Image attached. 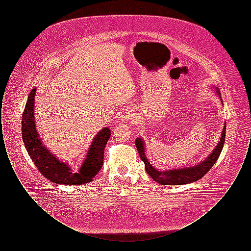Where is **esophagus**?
<instances>
[{
    "label": "esophagus",
    "mask_w": 251,
    "mask_h": 251,
    "mask_svg": "<svg viewBox=\"0 0 251 251\" xmlns=\"http://www.w3.org/2000/svg\"><path fill=\"white\" fill-rule=\"evenodd\" d=\"M123 118L125 119V120H134V117H133V115L131 114V112H127V113L123 116Z\"/></svg>",
    "instance_id": "34e87169"
}]
</instances>
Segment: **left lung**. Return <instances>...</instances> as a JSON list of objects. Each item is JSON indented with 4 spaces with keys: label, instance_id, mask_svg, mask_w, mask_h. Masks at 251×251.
Returning <instances> with one entry per match:
<instances>
[{
    "label": "left lung",
    "instance_id": "obj_1",
    "mask_svg": "<svg viewBox=\"0 0 251 251\" xmlns=\"http://www.w3.org/2000/svg\"><path fill=\"white\" fill-rule=\"evenodd\" d=\"M215 89L219 96V98L221 99L219 90L217 88H215ZM221 101H222V100H221ZM225 137H226V123H225V126L222 131L220 141L215 147V150L211 152V154L208 156L204 161L198 164L197 166L184 167V168H179V169H171V170H167V171H161L159 169H156L155 167L151 165V163L149 162V160L147 159L146 154H145L144 140H142L141 138H136L135 146L139 152L141 160L145 164V168H146L147 173L152 179L162 185H181V184L190 183V182H194L196 180L201 179L203 176L212 168L222 151V149H223L224 143H225Z\"/></svg>",
    "mask_w": 251,
    "mask_h": 251
}]
</instances>
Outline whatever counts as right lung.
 Wrapping results in <instances>:
<instances>
[{"label": "right lung", "instance_id": "1", "mask_svg": "<svg viewBox=\"0 0 251 251\" xmlns=\"http://www.w3.org/2000/svg\"><path fill=\"white\" fill-rule=\"evenodd\" d=\"M36 91L35 87L28 96L22 120L23 140L30 158L39 172L54 183L81 185L90 182L103 165L104 148L111 131L105 127L97 133L79 172H72V168L48 151L39 138L34 113Z\"/></svg>", "mask_w": 251, "mask_h": 251}]
</instances>
